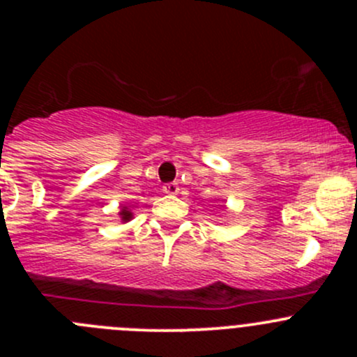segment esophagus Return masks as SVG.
<instances>
[{"label": "esophagus", "instance_id": "esophagus-1", "mask_svg": "<svg viewBox=\"0 0 357 357\" xmlns=\"http://www.w3.org/2000/svg\"><path fill=\"white\" fill-rule=\"evenodd\" d=\"M164 192L167 193V195H178L179 193L178 183H167V185H164Z\"/></svg>", "mask_w": 357, "mask_h": 357}]
</instances>
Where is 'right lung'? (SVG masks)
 I'll return each mask as SVG.
<instances>
[{
  "label": "right lung",
  "instance_id": "right-lung-1",
  "mask_svg": "<svg viewBox=\"0 0 357 357\" xmlns=\"http://www.w3.org/2000/svg\"><path fill=\"white\" fill-rule=\"evenodd\" d=\"M129 218H131V212H128V211H122V219H124V221H128Z\"/></svg>",
  "mask_w": 357,
  "mask_h": 357
}]
</instances>
